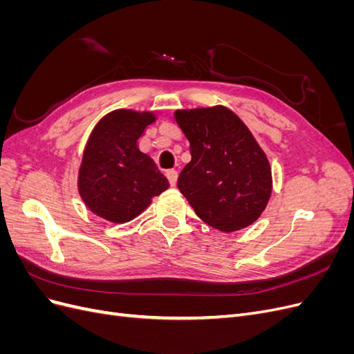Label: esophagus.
Returning a JSON list of instances; mask_svg holds the SVG:
<instances>
[{
	"label": "esophagus",
	"mask_w": 354,
	"mask_h": 354,
	"mask_svg": "<svg viewBox=\"0 0 354 354\" xmlns=\"http://www.w3.org/2000/svg\"><path fill=\"white\" fill-rule=\"evenodd\" d=\"M177 177H178V174H177V171H176V169H169V171H167V178H168V181H169V185H171V186H176V183H177Z\"/></svg>",
	"instance_id": "esophagus-1"
}]
</instances>
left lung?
I'll use <instances>...</instances> for the list:
<instances>
[{
	"mask_svg": "<svg viewBox=\"0 0 354 354\" xmlns=\"http://www.w3.org/2000/svg\"><path fill=\"white\" fill-rule=\"evenodd\" d=\"M174 118L192 155L178 190L208 226L227 233L250 226L272 195V169L248 127L224 106L176 111Z\"/></svg>",
	"mask_w": 354,
	"mask_h": 354,
	"instance_id": "1",
	"label": "left lung"
}]
</instances>
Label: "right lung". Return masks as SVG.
Instances as JSON below:
<instances>
[{"mask_svg": "<svg viewBox=\"0 0 354 354\" xmlns=\"http://www.w3.org/2000/svg\"><path fill=\"white\" fill-rule=\"evenodd\" d=\"M155 120L152 112L120 109L94 127L84 151L78 190L95 216L127 223L168 189V180L153 159L137 146L145 128Z\"/></svg>", "mask_w": 354, "mask_h": 354, "instance_id": "add662e5", "label": "right lung"}]
</instances>
